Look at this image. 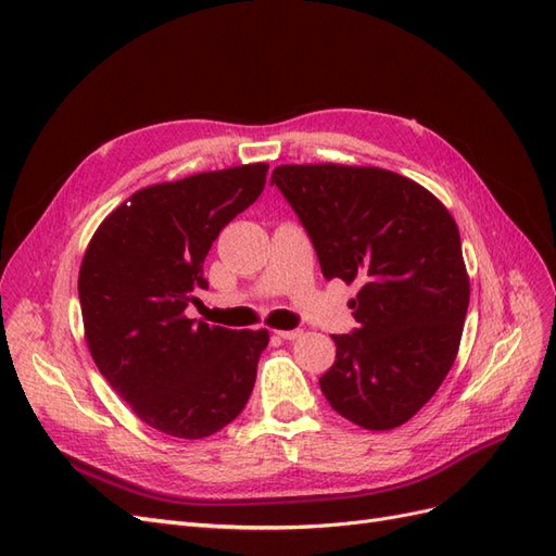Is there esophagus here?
Masks as SVG:
<instances>
[{
  "instance_id": "1",
  "label": "esophagus",
  "mask_w": 556,
  "mask_h": 556,
  "mask_svg": "<svg viewBox=\"0 0 556 556\" xmlns=\"http://www.w3.org/2000/svg\"><path fill=\"white\" fill-rule=\"evenodd\" d=\"M276 336H278V339H285V341H294L301 336V329H288V331L280 329V331H276Z\"/></svg>"
}]
</instances>
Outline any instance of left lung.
<instances>
[{"instance_id":"obj_1","label":"left lung","mask_w":556,"mask_h":556,"mask_svg":"<svg viewBox=\"0 0 556 556\" xmlns=\"http://www.w3.org/2000/svg\"><path fill=\"white\" fill-rule=\"evenodd\" d=\"M271 182L325 278L359 285L350 301L359 327L331 336L323 394L357 427H401L457 359L470 296L457 223L422 185L378 166L282 164Z\"/></svg>"}]
</instances>
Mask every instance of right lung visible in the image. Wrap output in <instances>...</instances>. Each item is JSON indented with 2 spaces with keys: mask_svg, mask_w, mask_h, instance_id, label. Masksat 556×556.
Listing matches in <instances>:
<instances>
[{
  "mask_svg": "<svg viewBox=\"0 0 556 556\" xmlns=\"http://www.w3.org/2000/svg\"><path fill=\"white\" fill-rule=\"evenodd\" d=\"M268 164H243L134 192L99 225L78 274L90 355L148 427L206 439L252 394L266 329H225L185 315L206 290L204 260L255 201Z\"/></svg>",
  "mask_w": 556,
  "mask_h": 556,
  "instance_id": "obj_1",
  "label": "right lung"
}]
</instances>
